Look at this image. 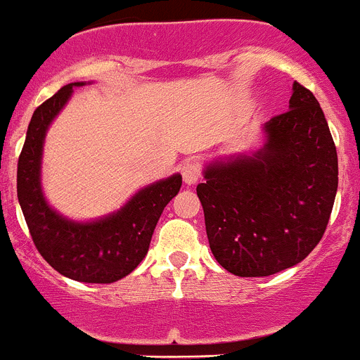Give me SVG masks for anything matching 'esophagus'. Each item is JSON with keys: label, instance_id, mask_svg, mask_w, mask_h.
<instances>
[{"label": "esophagus", "instance_id": "obj_1", "mask_svg": "<svg viewBox=\"0 0 360 360\" xmlns=\"http://www.w3.org/2000/svg\"><path fill=\"white\" fill-rule=\"evenodd\" d=\"M181 176H184V181L188 185H194L195 181L201 179V166L198 165V162H185L184 166H181Z\"/></svg>", "mask_w": 360, "mask_h": 360}]
</instances>
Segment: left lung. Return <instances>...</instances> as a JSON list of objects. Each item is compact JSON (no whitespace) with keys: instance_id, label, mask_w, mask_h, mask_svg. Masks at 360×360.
<instances>
[{"instance_id":"8db88e82","label":"left lung","mask_w":360,"mask_h":360,"mask_svg":"<svg viewBox=\"0 0 360 360\" xmlns=\"http://www.w3.org/2000/svg\"><path fill=\"white\" fill-rule=\"evenodd\" d=\"M290 110L266 122L254 158L212 165L195 187L210 248L236 276L292 268L326 233L338 191V154L319 101L294 82Z\"/></svg>"}]
</instances>
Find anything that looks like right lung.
Wrapping results in <instances>:
<instances>
[{
	"mask_svg": "<svg viewBox=\"0 0 360 360\" xmlns=\"http://www.w3.org/2000/svg\"><path fill=\"white\" fill-rule=\"evenodd\" d=\"M78 85L84 84L64 85L34 110L17 165V198L34 247L56 271L77 282L112 283L143 261L162 210L180 191L181 176L143 188L120 212L96 222H71L49 208L40 187L44 138Z\"/></svg>",
	"mask_w": 360,
	"mask_h": 360,
	"instance_id": "1",
	"label": "right lung"
}]
</instances>
